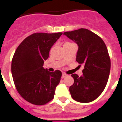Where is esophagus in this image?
Returning <instances> with one entry per match:
<instances>
[{
	"label": "esophagus",
	"instance_id": "esophagus-1",
	"mask_svg": "<svg viewBox=\"0 0 122 122\" xmlns=\"http://www.w3.org/2000/svg\"><path fill=\"white\" fill-rule=\"evenodd\" d=\"M68 76L66 73H63L62 74V78H65V77H66V76Z\"/></svg>",
	"mask_w": 122,
	"mask_h": 122
}]
</instances>
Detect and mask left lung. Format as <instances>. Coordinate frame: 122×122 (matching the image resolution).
Wrapping results in <instances>:
<instances>
[{
	"label": "left lung",
	"mask_w": 122,
	"mask_h": 122,
	"mask_svg": "<svg viewBox=\"0 0 122 122\" xmlns=\"http://www.w3.org/2000/svg\"><path fill=\"white\" fill-rule=\"evenodd\" d=\"M78 45L76 61L82 64L83 75L72 74L74 83L70 87L74 100L87 103L97 99L104 91L110 75L111 61L104 41L85 28L63 33Z\"/></svg>",
	"instance_id": "1"
}]
</instances>
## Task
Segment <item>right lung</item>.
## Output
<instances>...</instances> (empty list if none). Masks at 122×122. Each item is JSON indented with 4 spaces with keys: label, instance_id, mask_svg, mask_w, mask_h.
<instances>
[{
    "label": "right lung",
    "instance_id": "add662e5",
    "mask_svg": "<svg viewBox=\"0 0 122 122\" xmlns=\"http://www.w3.org/2000/svg\"><path fill=\"white\" fill-rule=\"evenodd\" d=\"M62 32L35 33L26 37L16 49L11 63L14 85L21 96L35 105H44L54 98L61 80L59 70L43 68L49 51Z\"/></svg>",
    "mask_w": 122,
    "mask_h": 122
}]
</instances>
